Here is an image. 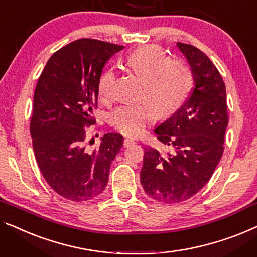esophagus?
<instances>
[{"label":"esophagus","instance_id":"obj_1","mask_svg":"<svg viewBox=\"0 0 257 257\" xmlns=\"http://www.w3.org/2000/svg\"><path fill=\"white\" fill-rule=\"evenodd\" d=\"M134 142H135V140H134L133 137H125L124 142H123V145H124V147H129V145L133 144Z\"/></svg>","mask_w":257,"mask_h":257}]
</instances>
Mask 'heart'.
Wrapping results in <instances>:
<instances>
[{
  "label": "heart",
  "instance_id": "obj_1",
  "mask_svg": "<svg viewBox=\"0 0 257 257\" xmlns=\"http://www.w3.org/2000/svg\"><path fill=\"white\" fill-rule=\"evenodd\" d=\"M125 63L144 79L142 97L151 102L118 106L110 114L109 122L127 135H139L143 132L145 124L155 118L156 110L159 115L167 116L180 108L190 91L193 75L186 63L171 60L157 46L139 48L127 57ZM115 78L113 68H107L101 74L98 92L102 100L113 99Z\"/></svg>",
  "mask_w": 257,
  "mask_h": 257
}]
</instances>
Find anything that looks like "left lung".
Segmentation results:
<instances>
[{
	"instance_id": "left-lung-1",
	"label": "left lung",
	"mask_w": 257,
	"mask_h": 257,
	"mask_svg": "<svg viewBox=\"0 0 257 257\" xmlns=\"http://www.w3.org/2000/svg\"><path fill=\"white\" fill-rule=\"evenodd\" d=\"M177 46L191 69L193 91L177 112L155 128L157 139L171 151L145 149L141 170L145 193L167 204L188 200L208 183L223 156L228 123L226 89L219 71L198 48Z\"/></svg>"
}]
</instances>
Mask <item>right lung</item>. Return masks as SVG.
<instances>
[{"mask_svg": "<svg viewBox=\"0 0 257 257\" xmlns=\"http://www.w3.org/2000/svg\"><path fill=\"white\" fill-rule=\"evenodd\" d=\"M122 48L94 39L72 41L51 56L38 79L30 123L34 156L51 188L66 200L98 197L123 145L121 134L107 133L98 149L87 150L84 128L94 122L102 69Z\"/></svg>", "mask_w": 257, "mask_h": 257, "instance_id": "obj_1", "label": "right lung"}]
</instances>
